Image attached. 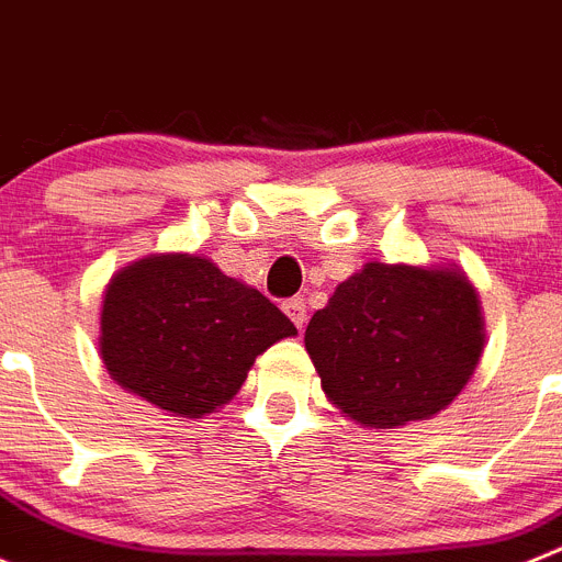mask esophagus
<instances>
[{
    "label": "esophagus",
    "mask_w": 562,
    "mask_h": 562,
    "mask_svg": "<svg viewBox=\"0 0 562 562\" xmlns=\"http://www.w3.org/2000/svg\"><path fill=\"white\" fill-rule=\"evenodd\" d=\"M282 311L288 313V318H291L293 325L300 327H305V318H307V305L302 300H288V302H282Z\"/></svg>",
    "instance_id": "1"
}]
</instances>
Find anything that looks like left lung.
Instances as JSON below:
<instances>
[{"mask_svg": "<svg viewBox=\"0 0 562 562\" xmlns=\"http://www.w3.org/2000/svg\"><path fill=\"white\" fill-rule=\"evenodd\" d=\"M322 389L369 428L431 419L451 406L484 350L476 288L459 269L367 262L305 330Z\"/></svg>", "mask_w": 562, "mask_h": 562, "instance_id": "obj_1", "label": "left lung"}]
</instances>
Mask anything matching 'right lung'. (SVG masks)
<instances>
[{
    "mask_svg": "<svg viewBox=\"0 0 562 562\" xmlns=\"http://www.w3.org/2000/svg\"><path fill=\"white\" fill-rule=\"evenodd\" d=\"M291 318L257 288L199 255H148L111 277L100 311L109 375L179 417L229 403Z\"/></svg>",
    "mask_w": 562,
    "mask_h": 562,
    "instance_id": "add662e5",
    "label": "right lung"
}]
</instances>
